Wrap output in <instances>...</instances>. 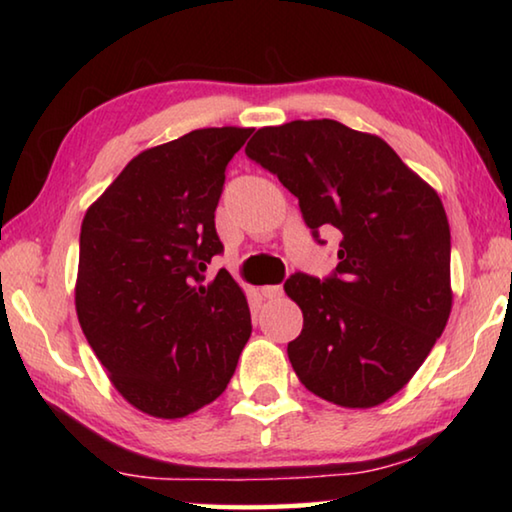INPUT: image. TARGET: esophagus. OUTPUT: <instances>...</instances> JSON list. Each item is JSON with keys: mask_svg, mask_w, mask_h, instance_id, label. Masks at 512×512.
Instances as JSON below:
<instances>
[{"mask_svg": "<svg viewBox=\"0 0 512 512\" xmlns=\"http://www.w3.org/2000/svg\"><path fill=\"white\" fill-rule=\"evenodd\" d=\"M262 296L268 300H277L284 296V289L282 284H268V287H262Z\"/></svg>", "mask_w": 512, "mask_h": 512, "instance_id": "obj_1", "label": "esophagus"}]
</instances>
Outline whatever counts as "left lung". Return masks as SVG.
<instances>
[{"label": "left lung", "instance_id": "left-lung-1", "mask_svg": "<svg viewBox=\"0 0 512 512\" xmlns=\"http://www.w3.org/2000/svg\"><path fill=\"white\" fill-rule=\"evenodd\" d=\"M246 155L298 198L320 246L341 232L332 275L293 273L305 325L289 361L307 391L370 409L404 388L452 311V237L438 194L381 137L334 119L259 128Z\"/></svg>", "mask_w": 512, "mask_h": 512}]
</instances>
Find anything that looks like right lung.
<instances>
[{
    "instance_id": "right-lung-1",
    "label": "right lung",
    "mask_w": 512,
    "mask_h": 512,
    "mask_svg": "<svg viewBox=\"0 0 512 512\" xmlns=\"http://www.w3.org/2000/svg\"><path fill=\"white\" fill-rule=\"evenodd\" d=\"M253 128H198L126 164L81 225L76 314L124 400L153 418L214 402L250 336L244 291L221 268L214 212Z\"/></svg>"
}]
</instances>
